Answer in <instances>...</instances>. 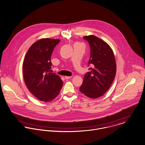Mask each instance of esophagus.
<instances>
[{"instance_id": "34e87169", "label": "esophagus", "mask_w": 145, "mask_h": 145, "mask_svg": "<svg viewBox=\"0 0 145 145\" xmlns=\"http://www.w3.org/2000/svg\"><path fill=\"white\" fill-rule=\"evenodd\" d=\"M71 78V76H65V79L67 80V79H70Z\"/></svg>"}]
</instances>
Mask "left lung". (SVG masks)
Returning <instances> with one entry per match:
<instances>
[{"label": "left lung", "mask_w": 145, "mask_h": 145, "mask_svg": "<svg viewBox=\"0 0 145 145\" xmlns=\"http://www.w3.org/2000/svg\"><path fill=\"white\" fill-rule=\"evenodd\" d=\"M83 38L90 46L89 64L91 67L85 75L79 90L86 96L96 99L104 95L115 78V58L113 50L104 40L92 35Z\"/></svg>", "instance_id": "obj_1"}]
</instances>
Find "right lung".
I'll use <instances>...</instances> for the list:
<instances>
[{
	"label": "right lung",
	"mask_w": 145,
	"mask_h": 145,
	"mask_svg": "<svg viewBox=\"0 0 145 145\" xmlns=\"http://www.w3.org/2000/svg\"><path fill=\"white\" fill-rule=\"evenodd\" d=\"M59 39L43 38L33 44L23 63V77L30 92L40 101L54 100L59 93L63 82L59 76L50 72L51 56Z\"/></svg>",
	"instance_id": "obj_1"
}]
</instances>
